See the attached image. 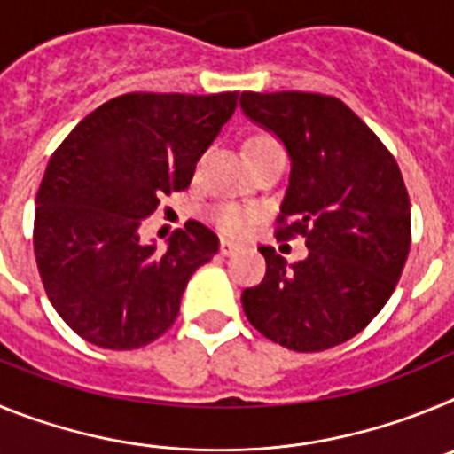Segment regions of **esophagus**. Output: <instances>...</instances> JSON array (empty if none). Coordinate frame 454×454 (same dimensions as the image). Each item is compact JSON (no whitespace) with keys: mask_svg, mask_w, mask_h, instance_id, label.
<instances>
[{"mask_svg":"<svg viewBox=\"0 0 454 454\" xmlns=\"http://www.w3.org/2000/svg\"><path fill=\"white\" fill-rule=\"evenodd\" d=\"M236 247H239V246H236V243H231V240H227V239L220 240V254H223V256L234 254Z\"/></svg>","mask_w":454,"mask_h":454,"instance_id":"esophagus-1","label":"esophagus"}]
</instances>
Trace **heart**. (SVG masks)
I'll list each match as a JSON object with an SVG mask.
<instances>
[{"instance_id":"1","label":"heart","mask_w":454,"mask_h":454,"mask_svg":"<svg viewBox=\"0 0 454 454\" xmlns=\"http://www.w3.org/2000/svg\"><path fill=\"white\" fill-rule=\"evenodd\" d=\"M247 152H250V159L254 156L268 154V152H282L279 143H277L272 136H254V138L247 143ZM252 220V211L243 207H236V204H220L214 211V223L218 224L224 234H243L246 227Z\"/></svg>"}]
</instances>
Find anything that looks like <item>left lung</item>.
Instances as JSON below:
<instances>
[{
    "label": "left lung",
    "mask_w": 454,
    "mask_h": 454,
    "mask_svg": "<svg viewBox=\"0 0 454 454\" xmlns=\"http://www.w3.org/2000/svg\"><path fill=\"white\" fill-rule=\"evenodd\" d=\"M240 111L275 136L291 161L279 239L304 236L288 266L272 247L243 311L266 339L318 352L352 339L382 311L409 254L411 207L387 147L340 99L318 92H243Z\"/></svg>",
    "instance_id": "8db88e82"
}]
</instances>
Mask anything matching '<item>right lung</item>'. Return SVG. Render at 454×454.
<instances>
[{
	"label": "right lung",
	"instance_id": "1",
	"mask_svg": "<svg viewBox=\"0 0 454 454\" xmlns=\"http://www.w3.org/2000/svg\"><path fill=\"white\" fill-rule=\"evenodd\" d=\"M239 92L108 99L70 131L35 195L34 250L56 314L106 350L152 343L175 323L192 272L220 240L198 220L166 250L140 240L159 200L191 184Z\"/></svg>",
	"mask_w": 454,
	"mask_h": 454
}]
</instances>
